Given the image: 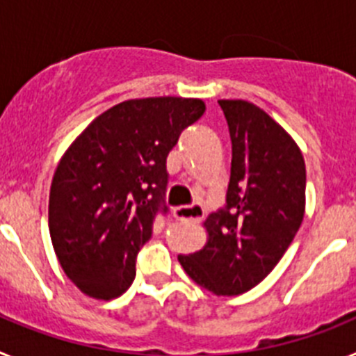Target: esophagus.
<instances>
[{"label": "esophagus", "instance_id": "1", "mask_svg": "<svg viewBox=\"0 0 356 356\" xmlns=\"http://www.w3.org/2000/svg\"><path fill=\"white\" fill-rule=\"evenodd\" d=\"M172 216L178 221H185V222H200L203 221V217H205V210L201 209L200 205H187V207H176L172 210Z\"/></svg>", "mask_w": 356, "mask_h": 356}]
</instances>
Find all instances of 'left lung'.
<instances>
[{
    "label": "left lung",
    "instance_id": "1",
    "mask_svg": "<svg viewBox=\"0 0 356 356\" xmlns=\"http://www.w3.org/2000/svg\"><path fill=\"white\" fill-rule=\"evenodd\" d=\"M232 139L226 207L203 222L207 244L178 254L184 271L217 296L259 285L294 241L305 216L307 171L301 149L262 108L219 99Z\"/></svg>",
    "mask_w": 356,
    "mask_h": 356
}]
</instances>
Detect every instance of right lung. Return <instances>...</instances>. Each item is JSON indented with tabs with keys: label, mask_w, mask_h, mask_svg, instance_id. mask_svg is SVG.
Returning <instances> with one entry per match:
<instances>
[{
	"label": "right lung",
	"mask_w": 356,
	"mask_h": 356,
	"mask_svg": "<svg viewBox=\"0 0 356 356\" xmlns=\"http://www.w3.org/2000/svg\"><path fill=\"white\" fill-rule=\"evenodd\" d=\"M194 97L128 99L97 115L67 147L49 191V235L83 294L114 300L135 278L168 187L169 151L203 115Z\"/></svg>",
	"instance_id": "right-lung-1"
}]
</instances>
